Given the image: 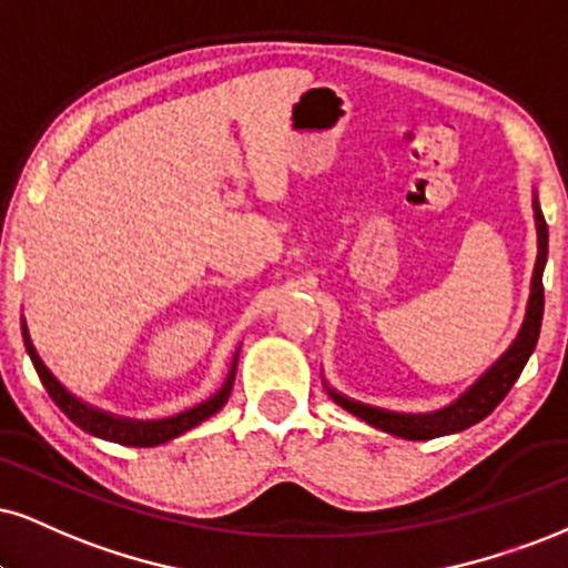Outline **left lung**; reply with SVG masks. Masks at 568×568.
I'll list each match as a JSON object with an SVG mask.
<instances>
[{
    "mask_svg": "<svg viewBox=\"0 0 568 568\" xmlns=\"http://www.w3.org/2000/svg\"><path fill=\"white\" fill-rule=\"evenodd\" d=\"M531 207H535V226H537V261L535 271H531V292L527 303V316L519 328V337L514 339L506 353L489 366L477 382L468 387L458 400L445 405L443 410L434 413H395L374 408V405H363L358 400H349V397L339 395L332 387H326L332 400L342 405V408L353 413V416L363 418V422L376 426V429L395 434L403 439H434L443 437V434L464 432L468 426L479 424L481 418H487L489 413L498 408L503 397L508 395L516 379L521 376L524 366H527L529 355L535 353L537 337H540L542 326V311H545V290H542V271L548 263V223L540 210V200L537 194L531 197Z\"/></svg>",
    "mask_w": 568,
    "mask_h": 568,
    "instance_id": "left-lung-1",
    "label": "left lung"
}]
</instances>
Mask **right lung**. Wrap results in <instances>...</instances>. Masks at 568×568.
I'll return each instance as SVG.
<instances>
[{
	"label": "right lung",
	"instance_id": "right-lung-1",
	"mask_svg": "<svg viewBox=\"0 0 568 568\" xmlns=\"http://www.w3.org/2000/svg\"><path fill=\"white\" fill-rule=\"evenodd\" d=\"M20 328H23V342H26V353L31 355L33 368H37L41 384L49 392L54 405L65 413V416L73 422L75 426H81L83 432L94 434V437L108 439V443H118V445H129V447H155L163 443H171V439L181 437V434L194 429V426L205 422V418L215 416L223 405H226L231 387H234V374H236V358H240V349H236L234 363H231V371L223 382V387L215 392L213 397H207L205 403L194 405L184 413H176V416L168 418H158V422H136V418H123L115 416V413H108L102 408H94V405L83 403L81 397H75L73 392H68L62 384L54 379V374L44 366V361L39 358L37 347H33L31 334H28L26 318H20Z\"/></svg>",
	"mask_w": 568,
	"mask_h": 568
}]
</instances>
